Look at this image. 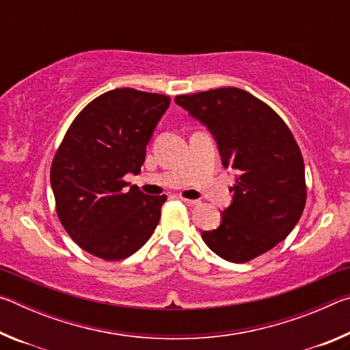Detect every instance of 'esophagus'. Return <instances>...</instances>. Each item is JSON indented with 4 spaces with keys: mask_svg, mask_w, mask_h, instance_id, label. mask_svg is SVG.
<instances>
[{
    "mask_svg": "<svg viewBox=\"0 0 350 350\" xmlns=\"http://www.w3.org/2000/svg\"><path fill=\"white\" fill-rule=\"evenodd\" d=\"M182 202H185L188 206H198V205H200V200H198V199H183L182 198Z\"/></svg>",
    "mask_w": 350,
    "mask_h": 350,
    "instance_id": "obj_1",
    "label": "esophagus"
}]
</instances>
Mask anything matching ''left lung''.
<instances>
[{
    "label": "left lung",
    "mask_w": 350,
    "mask_h": 350,
    "mask_svg": "<svg viewBox=\"0 0 350 350\" xmlns=\"http://www.w3.org/2000/svg\"><path fill=\"white\" fill-rule=\"evenodd\" d=\"M174 102L211 133L222 165L234 171L233 199L221 225L202 232L217 256L247 262L280 244L306 205L304 161L282 118L252 94L219 88Z\"/></svg>",
    "instance_id": "left-lung-1"
}]
</instances>
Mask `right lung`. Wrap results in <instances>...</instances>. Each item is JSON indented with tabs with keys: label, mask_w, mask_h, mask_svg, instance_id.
<instances>
[{
	"label": "right lung",
	"mask_w": 350,
	"mask_h": 350,
	"mask_svg": "<svg viewBox=\"0 0 350 350\" xmlns=\"http://www.w3.org/2000/svg\"><path fill=\"white\" fill-rule=\"evenodd\" d=\"M170 97L108 91L75 117L51 167L57 215L83 250L105 260L131 256L156 230L167 196H148L123 176L140 173Z\"/></svg>",
	"instance_id": "1"
}]
</instances>
